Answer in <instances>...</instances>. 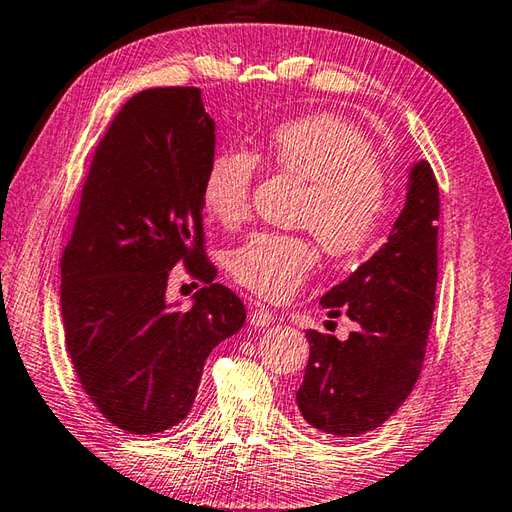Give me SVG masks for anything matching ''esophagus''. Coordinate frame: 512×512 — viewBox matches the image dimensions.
Wrapping results in <instances>:
<instances>
[{
    "mask_svg": "<svg viewBox=\"0 0 512 512\" xmlns=\"http://www.w3.org/2000/svg\"><path fill=\"white\" fill-rule=\"evenodd\" d=\"M273 319H275L273 310L264 306V303H259V301L248 303V321H250V325H255V328H266V325L273 323Z\"/></svg>",
    "mask_w": 512,
    "mask_h": 512,
    "instance_id": "1",
    "label": "esophagus"
}]
</instances>
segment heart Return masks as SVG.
Returning a JSON list of instances; mask_svg holds the SVG:
<instances>
[{
    "label": "heart",
    "instance_id": "b5f03b06",
    "mask_svg": "<svg viewBox=\"0 0 512 512\" xmlns=\"http://www.w3.org/2000/svg\"><path fill=\"white\" fill-rule=\"evenodd\" d=\"M277 171L303 182L297 226L308 228L323 253L345 257L361 250L383 220L389 178L361 127L334 114L281 123L259 149ZM257 162L242 149H224L206 167L204 209L224 226L246 220ZM317 262L303 235L253 233L228 253V273L266 299H286Z\"/></svg>",
    "mask_w": 512,
    "mask_h": 512
}]
</instances>
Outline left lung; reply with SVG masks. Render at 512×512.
Wrapping results in <instances>:
<instances>
[{
  "label": "left lung",
  "instance_id": "left-lung-1",
  "mask_svg": "<svg viewBox=\"0 0 512 512\" xmlns=\"http://www.w3.org/2000/svg\"><path fill=\"white\" fill-rule=\"evenodd\" d=\"M440 191L427 160L411 167L407 202L387 242L325 292L330 317L358 328L345 341L308 330L310 358L297 391L303 420L336 438L378 429L420 376L436 308ZM330 323V321H328Z\"/></svg>",
  "mask_w": 512,
  "mask_h": 512
}]
</instances>
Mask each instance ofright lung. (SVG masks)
Segmentation results:
<instances>
[{
    "label": "right lung",
    "instance_id": "right-lung-1",
    "mask_svg": "<svg viewBox=\"0 0 512 512\" xmlns=\"http://www.w3.org/2000/svg\"><path fill=\"white\" fill-rule=\"evenodd\" d=\"M215 123L198 88L132 96L96 147L61 257L65 345L81 387L118 429L187 418L211 350L246 321L204 253L202 184ZM182 261L207 286L182 313L166 281Z\"/></svg>",
    "mask_w": 512,
    "mask_h": 512
}]
</instances>
